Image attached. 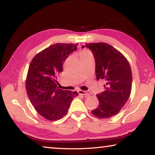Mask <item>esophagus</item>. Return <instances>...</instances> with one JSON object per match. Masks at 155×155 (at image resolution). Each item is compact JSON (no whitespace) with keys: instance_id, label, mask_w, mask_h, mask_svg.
I'll list each match as a JSON object with an SVG mask.
<instances>
[{"instance_id":"1","label":"esophagus","mask_w":155,"mask_h":155,"mask_svg":"<svg viewBox=\"0 0 155 155\" xmlns=\"http://www.w3.org/2000/svg\"><path fill=\"white\" fill-rule=\"evenodd\" d=\"M78 93L81 95H83L86 97H87L90 95V92L89 91H83V90H78Z\"/></svg>"}]
</instances>
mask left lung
Masks as SVG:
<instances>
[{"mask_svg": "<svg viewBox=\"0 0 155 155\" xmlns=\"http://www.w3.org/2000/svg\"><path fill=\"white\" fill-rule=\"evenodd\" d=\"M85 47L92 51L95 59L96 79L106 81L105 90L96 95L98 106L91 113L100 119L109 118L118 114L130 96L132 88L130 64L121 52L108 44L89 43Z\"/></svg>", "mask_w": 155, "mask_h": 155, "instance_id": "8db88e82", "label": "left lung"}]
</instances>
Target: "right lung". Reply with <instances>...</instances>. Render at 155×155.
Here are the masks:
<instances>
[{
    "instance_id": "1",
    "label": "right lung",
    "mask_w": 155,
    "mask_h": 155,
    "mask_svg": "<svg viewBox=\"0 0 155 155\" xmlns=\"http://www.w3.org/2000/svg\"><path fill=\"white\" fill-rule=\"evenodd\" d=\"M77 44L57 43L50 46L33 57L28 68L26 90L36 111L50 121H56L66 115L77 91L63 90L57 87V76L63 71L70 54Z\"/></svg>"
}]
</instances>
